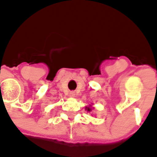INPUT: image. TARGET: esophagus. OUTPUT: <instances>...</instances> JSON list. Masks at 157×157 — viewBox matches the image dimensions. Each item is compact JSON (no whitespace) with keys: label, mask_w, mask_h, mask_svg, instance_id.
Listing matches in <instances>:
<instances>
[{"label":"esophagus","mask_w":157,"mask_h":157,"mask_svg":"<svg viewBox=\"0 0 157 157\" xmlns=\"http://www.w3.org/2000/svg\"><path fill=\"white\" fill-rule=\"evenodd\" d=\"M75 94L74 92H70V97H75Z\"/></svg>","instance_id":"esophagus-1"}]
</instances>
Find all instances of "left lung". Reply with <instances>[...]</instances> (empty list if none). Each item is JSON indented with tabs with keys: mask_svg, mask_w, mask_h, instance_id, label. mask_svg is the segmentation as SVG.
Returning <instances> with one entry per match:
<instances>
[{
	"mask_svg": "<svg viewBox=\"0 0 157 157\" xmlns=\"http://www.w3.org/2000/svg\"><path fill=\"white\" fill-rule=\"evenodd\" d=\"M86 110H87V112H91V111H92V107H91V105H89V106H86Z\"/></svg>",
	"mask_w": 157,
	"mask_h": 157,
	"instance_id": "8db88e82",
	"label": "left lung"
}]
</instances>
